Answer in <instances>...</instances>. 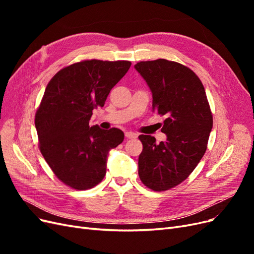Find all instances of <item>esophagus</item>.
<instances>
[{"mask_svg":"<svg viewBox=\"0 0 254 254\" xmlns=\"http://www.w3.org/2000/svg\"><path fill=\"white\" fill-rule=\"evenodd\" d=\"M125 136L127 137V139H136V137H137V134H136V133H134V132L127 131V132H125Z\"/></svg>","mask_w":254,"mask_h":254,"instance_id":"esophagus-1","label":"esophagus"}]
</instances>
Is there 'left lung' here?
Here are the masks:
<instances>
[{"instance_id":"1","label":"left lung","mask_w":254,"mask_h":254,"mask_svg":"<svg viewBox=\"0 0 254 254\" xmlns=\"http://www.w3.org/2000/svg\"><path fill=\"white\" fill-rule=\"evenodd\" d=\"M135 70L152 93V111L165 117V142L139 136V177L145 187L164 191L186 180L200 162L213 127L204 87L190 67L166 59L140 61Z\"/></svg>"}]
</instances>
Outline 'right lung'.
Here are the masks:
<instances>
[{"label": "right lung", "mask_w": 254, "mask_h": 254, "mask_svg": "<svg viewBox=\"0 0 254 254\" xmlns=\"http://www.w3.org/2000/svg\"><path fill=\"white\" fill-rule=\"evenodd\" d=\"M130 65L127 60H82L61 68L48 83L35 126L43 158L65 186L84 190L104 179L108 152L124 141V132L90 127L89 122Z\"/></svg>", "instance_id": "add662e5"}]
</instances>
